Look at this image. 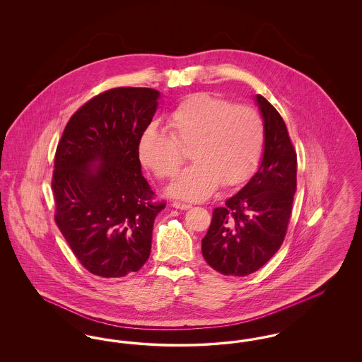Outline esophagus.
<instances>
[{"label": "esophagus", "mask_w": 362, "mask_h": 362, "mask_svg": "<svg viewBox=\"0 0 362 362\" xmlns=\"http://www.w3.org/2000/svg\"><path fill=\"white\" fill-rule=\"evenodd\" d=\"M173 206L175 209H180V210H189L191 205H189V204H182V202H173Z\"/></svg>", "instance_id": "1"}]
</instances>
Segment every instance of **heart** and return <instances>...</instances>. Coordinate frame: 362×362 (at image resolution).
Returning <instances> with one entry per match:
<instances>
[{"mask_svg":"<svg viewBox=\"0 0 362 362\" xmlns=\"http://www.w3.org/2000/svg\"><path fill=\"white\" fill-rule=\"evenodd\" d=\"M167 129L149 124L138 142L141 163L160 179L173 177L189 149L194 161L167 192L185 201H205L220 185L243 183L258 165L264 146V124L258 112L221 96L189 95L167 115Z\"/></svg>","mask_w":362,"mask_h":362,"instance_id":"obj_1","label":"heart"}]
</instances>
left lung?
<instances>
[{
	"mask_svg": "<svg viewBox=\"0 0 362 362\" xmlns=\"http://www.w3.org/2000/svg\"><path fill=\"white\" fill-rule=\"evenodd\" d=\"M255 102L264 124L258 171L224 207L213 210L202 239L207 264L224 276H248L273 258L292 214L297 156L279 112L260 95Z\"/></svg>",
	"mask_w": 362,
	"mask_h": 362,
	"instance_id": "left-lung-1",
	"label": "left lung"
}]
</instances>
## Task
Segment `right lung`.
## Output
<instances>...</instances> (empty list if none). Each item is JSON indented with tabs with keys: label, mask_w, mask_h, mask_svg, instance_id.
Segmentation results:
<instances>
[{
	"label": "right lung",
	"mask_w": 362,
	"mask_h": 362,
	"mask_svg": "<svg viewBox=\"0 0 362 362\" xmlns=\"http://www.w3.org/2000/svg\"><path fill=\"white\" fill-rule=\"evenodd\" d=\"M158 99L151 88L105 90L73 114L57 146L55 223L95 276H127L151 255L153 223L165 204L152 202L138 142Z\"/></svg>",
	"instance_id": "obj_1"
}]
</instances>
